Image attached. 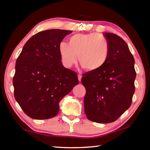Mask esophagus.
Returning <instances> with one entry per match:
<instances>
[{
  "label": "esophagus",
  "mask_w": 150,
  "mask_h": 150,
  "mask_svg": "<svg viewBox=\"0 0 150 150\" xmlns=\"http://www.w3.org/2000/svg\"><path fill=\"white\" fill-rule=\"evenodd\" d=\"M77 76H78V79H79V82H81V78H82V75H80V74H79Z\"/></svg>",
  "instance_id": "esophagus-1"
}]
</instances>
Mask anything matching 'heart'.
<instances>
[{"mask_svg":"<svg viewBox=\"0 0 150 150\" xmlns=\"http://www.w3.org/2000/svg\"><path fill=\"white\" fill-rule=\"evenodd\" d=\"M108 44L103 35L98 33L77 34L71 36L69 44L62 42L59 52L63 64L70 67L77 62V56L83 69L88 71L102 67L107 59Z\"/></svg>","mask_w":150,"mask_h":150,"instance_id":"b5f03b06","label":"heart"}]
</instances>
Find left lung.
<instances>
[{
    "instance_id": "obj_1",
    "label": "left lung",
    "mask_w": 150,
    "mask_h": 150,
    "mask_svg": "<svg viewBox=\"0 0 150 150\" xmlns=\"http://www.w3.org/2000/svg\"><path fill=\"white\" fill-rule=\"evenodd\" d=\"M107 59L102 67L83 75L86 89L85 113L97 123L116 121L130 107L134 92L136 73L134 59L128 45L120 36L106 32Z\"/></svg>"
}]
</instances>
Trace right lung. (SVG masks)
Listing matches in <instances>:
<instances>
[{"mask_svg": "<svg viewBox=\"0 0 150 150\" xmlns=\"http://www.w3.org/2000/svg\"><path fill=\"white\" fill-rule=\"evenodd\" d=\"M71 30L40 32L28 40L17 58L13 77L15 99L36 120L54 117L60 100L79 83L77 75L63 67L59 44Z\"/></svg>", "mask_w": 150, "mask_h": 150, "instance_id": "right-lung-1", "label": "right lung"}]
</instances>
